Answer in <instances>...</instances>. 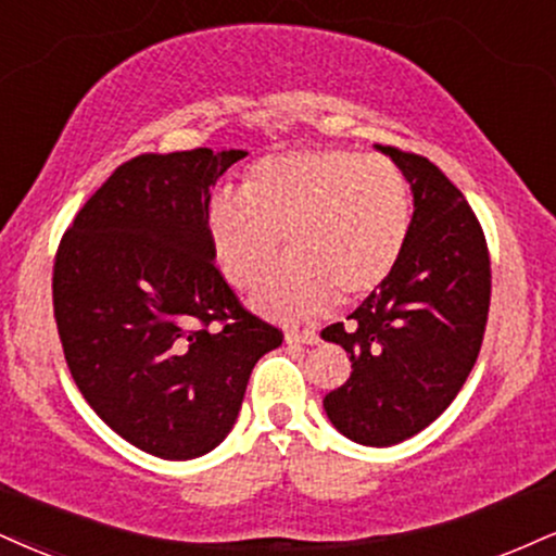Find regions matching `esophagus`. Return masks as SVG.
<instances>
[{
	"label": "esophagus",
	"mask_w": 556,
	"mask_h": 556,
	"mask_svg": "<svg viewBox=\"0 0 556 556\" xmlns=\"http://www.w3.org/2000/svg\"><path fill=\"white\" fill-rule=\"evenodd\" d=\"M287 344H318V331L316 329H290L285 333Z\"/></svg>",
	"instance_id": "obj_1"
}]
</instances>
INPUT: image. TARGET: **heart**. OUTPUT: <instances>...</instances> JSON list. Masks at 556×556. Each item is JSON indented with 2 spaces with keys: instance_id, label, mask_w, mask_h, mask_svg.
<instances>
[{
  "instance_id": "1",
  "label": "heart",
  "mask_w": 556,
  "mask_h": 556,
  "mask_svg": "<svg viewBox=\"0 0 556 556\" xmlns=\"http://www.w3.org/2000/svg\"><path fill=\"white\" fill-rule=\"evenodd\" d=\"M412 225L406 176L386 157L352 150H298L266 157L245 193L219 189L206 204L214 261L236 287L256 285V305L274 318H307L337 295H370L396 269Z\"/></svg>"
}]
</instances>
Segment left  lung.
<instances>
[{"instance_id": "obj_1", "label": "left lung", "mask_w": 556, "mask_h": 556, "mask_svg": "<svg viewBox=\"0 0 556 556\" xmlns=\"http://www.w3.org/2000/svg\"><path fill=\"white\" fill-rule=\"evenodd\" d=\"M414 193L396 269L326 342L344 346L352 372L326 393L331 425L359 445L412 438L443 414L477 363L486 329L492 269L477 214L445 173L414 152L380 147Z\"/></svg>"}]
</instances>
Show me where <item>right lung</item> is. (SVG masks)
Wrapping results in <instances>:
<instances>
[{
	"mask_svg": "<svg viewBox=\"0 0 556 556\" xmlns=\"http://www.w3.org/2000/svg\"><path fill=\"white\" fill-rule=\"evenodd\" d=\"M243 150L137 155L77 212L53 261V318L87 404L139 451L186 460L236 425L282 331L214 266L210 189Z\"/></svg>",
	"mask_w": 556,
	"mask_h": 556,
	"instance_id": "obj_1",
	"label": "right lung"
}]
</instances>
